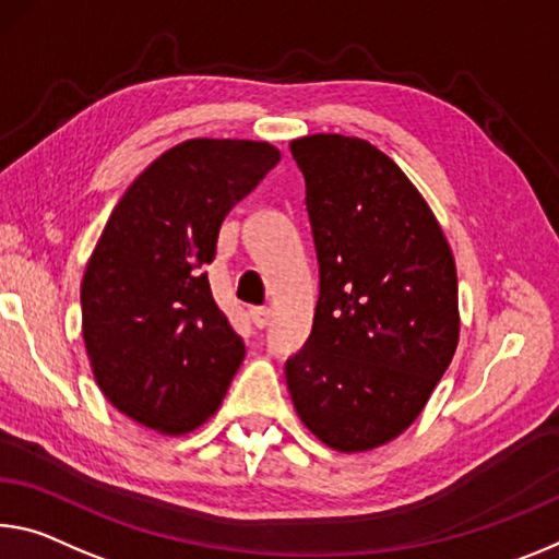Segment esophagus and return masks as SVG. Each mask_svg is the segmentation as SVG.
Here are the masks:
<instances>
[{"label":"esophagus","instance_id":"esophagus-1","mask_svg":"<svg viewBox=\"0 0 559 559\" xmlns=\"http://www.w3.org/2000/svg\"><path fill=\"white\" fill-rule=\"evenodd\" d=\"M251 321H253V325H255V328L269 325V321H271V311H269V308H251Z\"/></svg>","mask_w":559,"mask_h":559}]
</instances>
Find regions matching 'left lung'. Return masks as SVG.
<instances>
[{
    "mask_svg": "<svg viewBox=\"0 0 559 559\" xmlns=\"http://www.w3.org/2000/svg\"><path fill=\"white\" fill-rule=\"evenodd\" d=\"M306 179L321 294L286 362L300 423L338 453L411 428L455 356V259L428 201L370 141H290Z\"/></svg>",
    "mask_w": 559,
    "mask_h": 559,
    "instance_id": "8db88e82",
    "label": "left lung"
}]
</instances>
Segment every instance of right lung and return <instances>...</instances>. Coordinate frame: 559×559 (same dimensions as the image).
Instances as JSON below:
<instances>
[{"instance_id": "right-lung-1", "label": "right lung", "mask_w": 559, "mask_h": 559, "mask_svg": "<svg viewBox=\"0 0 559 559\" xmlns=\"http://www.w3.org/2000/svg\"><path fill=\"white\" fill-rule=\"evenodd\" d=\"M281 162L269 141L189 139L136 176L82 281L94 378L119 413L186 436L218 411L246 345L211 296L221 224Z\"/></svg>"}]
</instances>
